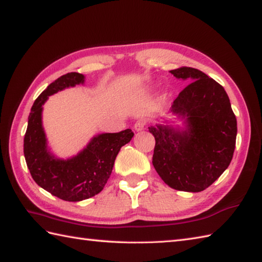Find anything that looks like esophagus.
<instances>
[{
    "mask_svg": "<svg viewBox=\"0 0 262 262\" xmlns=\"http://www.w3.org/2000/svg\"><path fill=\"white\" fill-rule=\"evenodd\" d=\"M146 124H147L146 119H144V118L138 119V120L135 122V125H134V129H135L136 132H141V130H143V129H144V128L146 127Z\"/></svg>",
    "mask_w": 262,
    "mask_h": 262,
    "instance_id": "34e87169",
    "label": "esophagus"
}]
</instances>
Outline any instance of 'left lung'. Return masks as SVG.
I'll list each match as a JSON object with an SVG mask.
<instances>
[{
    "mask_svg": "<svg viewBox=\"0 0 262 262\" xmlns=\"http://www.w3.org/2000/svg\"><path fill=\"white\" fill-rule=\"evenodd\" d=\"M192 81L172 103L171 113L186 119L185 130L148 127L155 138L152 163L159 176L176 190L199 192L208 188L230 165L235 148L236 118L224 88L202 71H170Z\"/></svg>",
    "mask_w": 262,
    "mask_h": 262,
    "instance_id": "obj_1",
    "label": "left lung"
}]
</instances>
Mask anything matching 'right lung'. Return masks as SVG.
Masks as SVG:
<instances>
[{"instance_id":"1","label":"right lung","mask_w":262,"mask_h":262,"mask_svg":"<svg viewBox=\"0 0 262 262\" xmlns=\"http://www.w3.org/2000/svg\"><path fill=\"white\" fill-rule=\"evenodd\" d=\"M84 83V75L72 72L58 77L39 96L31 108L24 140V153L32 179L46 191L66 202H81L96 196L107 183L117 154L134 133L125 129L93 137L76 157L60 160L47 147L42 128V104L49 96Z\"/></svg>"}]
</instances>
